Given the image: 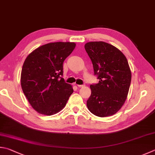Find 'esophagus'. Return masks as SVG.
Instances as JSON below:
<instances>
[{
    "label": "esophagus",
    "mask_w": 155,
    "mask_h": 155,
    "mask_svg": "<svg viewBox=\"0 0 155 155\" xmlns=\"http://www.w3.org/2000/svg\"><path fill=\"white\" fill-rule=\"evenodd\" d=\"M77 86H78V87H82L84 86H85V85H84V84H82V85H77Z\"/></svg>",
    "instance_id": "34e87169"
}]
</instances>
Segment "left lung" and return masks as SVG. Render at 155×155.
<instances>
[{
  "label": "left lung",
  "mask_w": 155,
  "mask_h": 155,
  "mask_svg": "<svg viewBox=\"0 0 155 155\" xmlns=\"http://www.w3.org/2000/svg\"><path fill=\"white\" fill-rule=\"evenodd\" d=\"M85 50L92 61L98 84L90 85L91 95L87 109L94 115H113L126 100L132 74L125 55L115 46L104 42L86 43Z\"/></svg>",
  "instance_id": "8db88e82"
}]
</instances>
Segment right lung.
Masks as SVG:
<instances>
[{"instance_id":"right-lung-1","label":"right lung","mask_w":155,"mask_h":155,"mask_svg":"<svg viewBox=\"0 0 155 155\" xmlns=\"http://www.w3.org/2000/svg\"><path fill=\"white\" fill-rule=\"evenodd\" d=\"M75 47L74 42L48 43L25 59L21 74L22 90L39 113L51 115L60 111L74 92L62 76L64 61Z\"/></svg>"}]
</instances>
